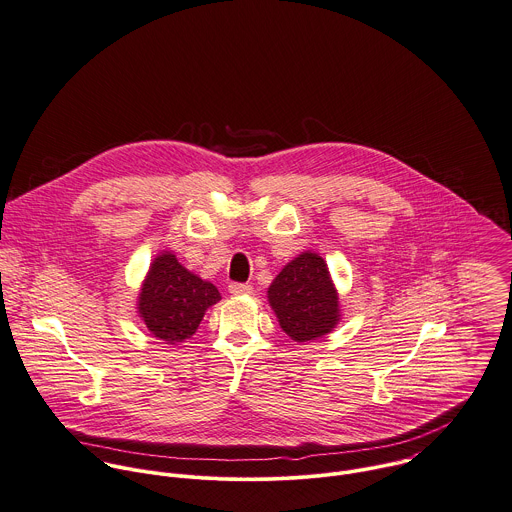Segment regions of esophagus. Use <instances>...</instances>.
Returning a JSON list of instances; mask_svg holds the SVG:
<instances>
[{"instance_id":"1","label":"esophagus","mask_w":512,"mask_h":512,"mask_svg":"<svg viewBox=\"0 0 512 512\" xmlns=\"http://www.w3.org/2000/svg\"><path fill=\"white\" fill-rule=\"evenodd\" d=\"M229 293L231 295H249V293H253V287L249 283H231Z\"/></svg>"}]
</instances>
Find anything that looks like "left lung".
<instances>
[{
    "mask_svg": "<svg viewBox=\"0 0 512 512\" xmlns=\"http://www.w3.org/2000/svg\"><path fill=\"white\" fill-rule=\"evenodd\" d=\"M267 293L281 329L297 343L331 333L339 321V297L317 253H303L285 265Z\"/></svg>",
    "mask_w": 512,
    "mask_h": 512,
    "instance_id": "obj_1",
    "label": "left lung"
}]
</instances>
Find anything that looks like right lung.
<instances>
[{"label":"right lung","instance_id":"right-lung-1","mask_svg":"<svg viewBox=\"0 0 512 512\" xmlns=\"http://www.w3.org/2000/svg\"><path fill=\"white\" fill-rule=\"evenodd\" d=\"M221 299L217 287L187 271L173 253L159 255L139 293V315L167 345L189 339L205 311Z\"/></svg>","mask_w":512,"mask_h":512}]
</instances>
